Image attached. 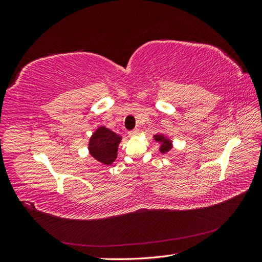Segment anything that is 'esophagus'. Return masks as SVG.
I'll return each mask as SVG.
<instances>
[{"label":"esophagus","mask_w":262,"mask_h":262,"mask_svg":"<svg viewBox=\"0 0 262 262\" xmlns=\"http://www.w3.org/2000/svg\"><path fill=\"white\" fill-rule=\"evenodd\" d=\"M139 134V129H133L131 131H129V136L130 137H136Z\"/></svg>","instance_id":"34e87169"}]
</instances>
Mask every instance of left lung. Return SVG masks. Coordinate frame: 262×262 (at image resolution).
<instances>
[{"label": "left lung", "instance_id": "obj_1", "mask_svg": "<svg viewBox=\"0 0 262 262\" xmlns=\"http://www.w3.org/2000/svg\"><path fill=\"white\" fill-rule=\"evenodd\" d=\"M154 139L157 142H162V145L160 148L162 153L168 152V150L171 148V142L168 139H166L164 136H162V134H157V136H154Z\"/></svg>", "mask_w": 262, "mask_h": 262}]
</instances>
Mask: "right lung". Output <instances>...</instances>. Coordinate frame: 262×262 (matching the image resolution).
I'll list each match as a JSON object with an SVG mask.
<instances>
[{"label":"right lung","instance_id":"right-lung-1","mask_svg":"<svg viewBox=\"0 0 262 262\" xmlns=\"http://www.w3.org/2000/svg\"><path fill=\"white\" fill-rule=\"evenodd\" d=\"M120 141L121 138L118 134L105 126H100L90 140V153L100 163L110 165L117 158L118 144Z\"/></svg>","mask_w":262,"mask_h":262}]
</instances>
